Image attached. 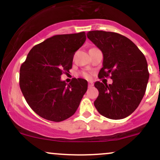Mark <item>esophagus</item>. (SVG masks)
<instances>
[{
	"label": "esophagus",
	"mask_w": 160,
	"mask_h": 160,
	"mask_svg": "<svg viewBox=\"0 0 160 160\" xmlns=\"http://www.w3.org/2000/svg\"><path fill=\"white\" fill-rule=\"evenodd\" d=\"M93 86H94V83H93L92 82H88V86H89V88L92 87Z\"/></svg>",
	"instance_id": "1"
}]
</instances>
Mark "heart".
Returning <instances> with one entry per match:
<instances>
[{
    "label": "heart",
    "mask_w": 160,
    "mask_h": 160,
    "mask_svg": "<svg viewBox=\"0 0 160 160\" xmlns=\"http://www.w3.org/2000/svg\"><path fill=\"white\" fill-rule=\"evenodd\" d=\"M81 75H82V77H83V78H86V79H90V78H91L90 74H89V73L85 72V71H83V72H82Z\"/></svg>",
    "instance_id": "1"
}]
</instances>
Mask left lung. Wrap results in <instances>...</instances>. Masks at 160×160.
I'll return each instance as SVG.
<instances>
[{"label": "left lung", "instance_id": "left-lung-1", "mask_svg": "<svg viewBox=\"0 0 160 160\" xmlns=\"http://www.w3.org/2000/svg\"><path fill=\"white\" fill-rule=\"evenodd\" d=\"M87 38L103 53L99 78L111 75L113 83L97 81L98 96L94 105L100 114L120 120L132 113L145 94L149 79L148 62L132 40L115 32L91 31Z\"/></svg>", "mask_w": 160, "mask_h": 160}]
</instances>
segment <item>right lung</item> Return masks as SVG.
Segmentation results:
<instances>
[{
	"mask_svg": "<svg viewBox=\"0 0 160 160\" xmlns=\"http://www.w3.org/2000/svg\"><path fill=\"white\" fill-rule=\"evenodd\" d=\"M85 32L58 34L34 46L22 64L19 86L30 108L38 115L61 122L76 112L88 87L82 78L67 84L63 73L72 68L75 52L86 41Z\"/></svg>",
	"mask_w": 160,
	"mask_h": 160,
	"instance_id": "obj_1",
	"label": "right lung"
}]
</instances>
